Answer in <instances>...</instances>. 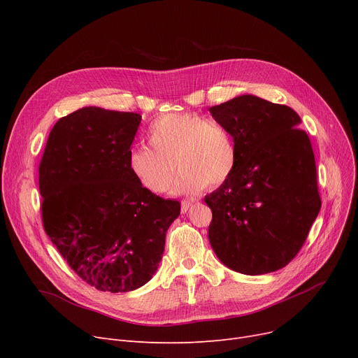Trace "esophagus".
<instances>
[{
  "label": "esophagus",
  "mask_w": 358,
  "mask_h": 358,
  "mask_svg": "<svg viewBox=\"0 0 358 358\" xmlns=\"http://www.w3.org/2000/svg\"><path fill=\"white\" fill-rule=\"evenodd\" d=\"M190 206H192V201H190V200H182V201H181V212L185 213L187 210L190 209Z\"/></svg>",
  "instance_id": "34e87169"
}]
</instances>
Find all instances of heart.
I'll list each match as a JSON object with an SVG mask.
<instances>
[{
	"label": "heart",
	"mask_w": 358,
	"mask_h": 358,
	"mask_svg": "<svg viewBox=\"0 0 358 358\" xmlns=\"http://www.w3.org/2000/svg\"><path fill=\"white\" fill-rule=\"evenodd\" d=\"M146 146L130 149L127 169L141 187L164 194L181 171L174 192L200 193L227 182L238 164V149L229 130L196 113H169L149 126Z\"/></svg>",
	"instance_id": "obj_1"
}]
</instances>
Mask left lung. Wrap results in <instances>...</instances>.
Segmentation results:
<instances>
[{"label":"left lung","mask_w":358,"mask_h":358,"mask_svg":"<svg viewBox=\"0 0 358 358\" xmlns=\"http://www.w3.org/2000/svg\"><path fill=\"white\" fill-rule=\"evenodd\" d=\"M232 135V177L204 197L210 245L234 271L258 275L286 267L321 210L315 155L297 113L245 94L209 110Z\"/></svg>","instance_id":"left-lung-1"}]
</instances>
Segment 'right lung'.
Returning <instances> with one entry per match:
<instances>
[{"label": "right lung", "mask_w": 358, "mask_h": 358, "mask_svg": "<svg viewBox=\"0 0 358 358\" xmlns=\"http://www.w3.org/2000/svg\"><path fill=\"white\" fill-rule=\"evenodd\" d=\"M142 116L83 107L50 130L39 165L43 228L85 283L124 293L152 278L180 201L149 193L127 155Z\"/></svg>", "instance_id": "add662e5"}]
</instances>
